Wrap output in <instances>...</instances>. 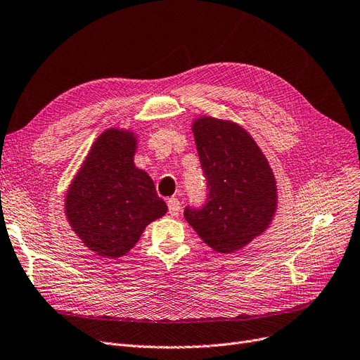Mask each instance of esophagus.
Segmentation results:
<instances>
[{"mask_svg": "<svg viewBox=\"0 0 360 360\" xmlns=\"http://www.w3.org/2000/svg\"><path fill=\"white\" fill-rule=\"evenodd\" d=\"M167 209L170 216H176L181 212V202L178 198H169L167 200Z\"/></svg>", "mask_w": 360, "mask_h": 360, "instance_id": "obj_1", "label": "esophagus"}]
</instances>
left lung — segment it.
Listing matches in <instances>:
<instances>
[{"label":"left lung","instance_id":"left-lung-1","mask_svg":"<svg viewBox=\"0 0 360 360\" xmlns=\"http://www.w3.org/2000/svg\"><path fill=\"white\" fill-rule=\"evenodd\" d=\"M193 132L209 194L184 216L214 252L233 253L266 231L276 212V181L264 154L244 128L201 116Z\"/></svg>","mask_w":360,"mask_h":360}]
</instances>
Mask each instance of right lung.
Returning <instances> with one entry per match:
<instances>
[{
    "instance_id": "obj_1",
    "label": "right lung",
    "mask_w": 360,
    "mask_h": 360,
    "mask_svg": "<svg viewBox=\"0 0 360 360\" xmlns=\"http://www.w3.org/2000/svg\"><path fill=\"white\" fill-rule=\"evenodd\" d=\"M135 150L132 131H104L66 194L65 213L72 229L89 250L107 259L127 255L146 226L167 212L153 179L135 166Z\"/></svg>"
}]
</instances>
